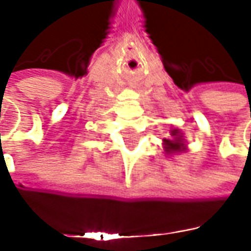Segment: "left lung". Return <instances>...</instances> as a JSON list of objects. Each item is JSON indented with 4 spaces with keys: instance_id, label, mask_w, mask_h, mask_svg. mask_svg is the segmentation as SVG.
<instances>
[{
    "instance_id": "8db88e82",
    "label": "left lung",
    "mask_w": 251,
    "mask_h": 251,
    "mask_svg": "<svg viewBox=\"0 0 251 251\" xmlns=\"http://www.w3.org/2000/svg\"><path fill=\"white\" fill-rule=\"evenodd\" d=\"M172 138L170 139H164V151L166 154H177L186 150L184 145V139H183V133L178 129H173L172 130Z\"/></svg>"
}]
</instances>
